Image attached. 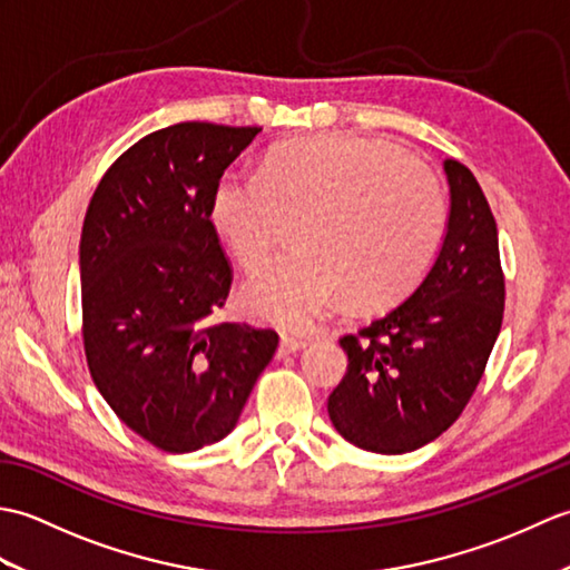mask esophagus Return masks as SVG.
<instances>
[{
  "label": "esophagus",
  "mask_w": 570,
  "mask_h": 570,
  "mask_svg": "<svg viewBox=\"0 0 570 570\" xmlns=\"http://www.w3.org/2000/svg\"><path fill=\"white\" fill-rule=\"evenodd\" d=\"M308 345V341H301V337H292V335H284L282 343H278V357H286V355H294L298 350H304Z\"/></svg>",
  "instance_id": "esophagus-1"
}]
</instances>
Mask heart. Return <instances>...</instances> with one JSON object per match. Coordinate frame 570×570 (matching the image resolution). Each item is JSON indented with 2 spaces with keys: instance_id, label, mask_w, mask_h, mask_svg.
Masks as SVG:
<instances>
[{
  "instance_id": "b5f03b06",
  "label": "heart",
  "mask_w": 570,
  "mask_h": 570,
  "mask_svg": "<svg viewBox=\"0 0 570 570\" xmlns=\"http://www.w3.org/2000/svg\"><path fill=\"white\" fill-rule=\"evenodd\" d=\"M210 223L254 272L272 257L284 220L296 254L242 288L254 316L304 333L345 294L357 306L404 296L429 269L445 233L439 180L392 144L304 137L278 144L259 174L225 171L210 193Z\"/></svg>"
}]
</instances>
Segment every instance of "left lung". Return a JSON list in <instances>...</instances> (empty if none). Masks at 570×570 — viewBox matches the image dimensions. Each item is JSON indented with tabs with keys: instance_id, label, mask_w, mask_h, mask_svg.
Here are the masks:
<instances>
[{
	"instance_id": "left-lung-1",
	"label": "left lung",
	"mask_w": 570,
	"mask_h": 570,
	"mask_svg": "<svg viewBox=\"0 0 570 570\" xmlns=\"http://www.w3.org/2000/svg\"><path fill=\"white\" fill-rule=\"evenodd\" d=\"M451 215L443 247L406 301L341 337L343 382L328 396L337 433L372 453H409L463 414L502 328L498 223L465 164L443 161Z\"/></svg>"
}]
</instances>
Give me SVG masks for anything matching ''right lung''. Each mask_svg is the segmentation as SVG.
I'll list each match as a JSON object with an SVG mask.
<instances>
[{"label":"right lung","mask_w":570,"mask_h":570,"mask_svg":"<svg viewBox=\"0 0 570 570\" xmlns=\"http://www.w3.org/2000/svg\"><path fill=\"white\" fill-rule=\"evenodd\" d=\"M262 127L178 122L107 168L80 235L82 345L119 421L166 453L235 429L278 335L215 321L233 284L210 193Z\"/></svg>","instance_id":"right-lung-1"}]
</instances>
